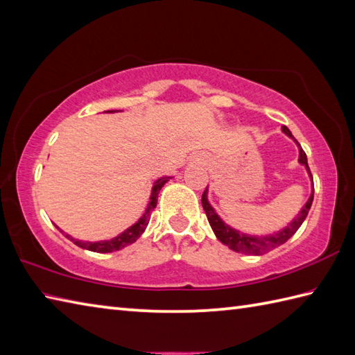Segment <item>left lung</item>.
I'll return each mask as SVG.
<instances>
[{
    "label": "left lung",
    "mask_w": 355,
    "mask_h": 355,
    "mask_svg": "<svg viewBox=\"0 0 355 355\" xmlns=\"http://www.w3.org/2000/svg\"><path fill=\"white\" fill-rule=\"evenodd\" d=\"M282 132L286 135V137H290L294 143H296L297 148H299L297 162L302 166H305V169L308 172V177H310V180H311V195H310V198L306 200V202L302 206V209L299 210V214L294 216L291 223L286 224L284 229L270 233V235H248V233L233 229L232 225H229L227 223L223 221V218L215 212V209L209 202V198H207L209 187H206V191L201 197V205H202V209H205V212L207 215L210 227H212L215 236L220 239L224 245H227L230 250H233V252L244 253V254H254V256L268 253L270 250H273V248L286 243V241H288L294 235V233L297 232L300 225H302L308 212H310L311 205H313V198H314V184H313L311 171H310V168H308L306 154L304 153V149L300 148L299 141L293 137V134H291L288 128L282 126Z\"/></svg>",
    "instance_id": "8db88e82"
}]
</instances>
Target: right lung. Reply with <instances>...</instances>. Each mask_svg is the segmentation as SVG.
I'll use <instances>...</instances> for the list:
<instances>
[{"label":"right lung","mask_w":355,"mask_h":355,"mask_svg":"<svg viewBox=\"0 0 355 355\" xmlns=\"http://www.w3.org/2000/svg\"><path fill=\"white\" fill-rule=\"evenodd\" d=\"M107 112H117V110H111ZM172 177H160L158 180H155L154 184H153V189H150V197H149V202H148V207L145 210V214H143L137 223H134L131 227H128L126 230H123L122 233H119L117 236L111 238V239H102V241H80V239H74L70 235H65L70 241H73L74 244L80 248H85V250L89 252H96V253H111V252H117V250H122V248L131 245L132 243H135L140 236L141 233L146 230L148 227V223L150 220V214H153V210L157 206V200H158V193H160L162 187L169 182ZM58 227V225H56ZM59 229V227H58ZM61 230V229H59ZM62 232V230H61Z\"/></svg>","instance_id":"right-lung-1"}]
</instances>
